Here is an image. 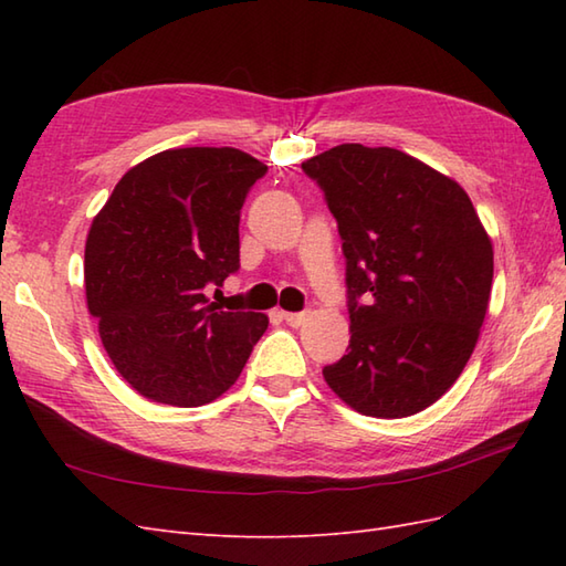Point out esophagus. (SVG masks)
<instances>
[{"label":"esophagus","mask_w":566,"mask_h":566,"mask_svg":"<svg viewBox=\"0 0 566 566\" xmlns=\"http://www.w3.org/2000/svg\"><path fill=\"white\" fill-rule=\"evenodd\" d=\"M306 311H284V314H282V318L286 321V323H290V326H302V323L306 321Z\"/></svg>","instance_id":"34e87169"}]
</instances>
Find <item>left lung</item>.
I'll return each mask as SVG.
<instances>
[{"mask_svg": "<svg viewBox=\"0 0 566 566\" xmlns=\"http://www.w3.org/2000/svg\"><path fill=\"white\" fill-rule=\"evenodd\" d=\"M338 223L350 345L323 367L355 411L403 418L448 391L482 328L494 250L467 191L394 148L343 143L302 163Z\"/></svg>", "mask_w": 566, "mask_h": 566, "instance_id": "1", "label": "left lung"}]
</instances>
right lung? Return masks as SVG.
Here are the masks:
<instances>
[{"instance_id": "obj_1", "label": "right lung", "mask_w": 566, "mask_h": 566, "mask_svg": "<svg viewBox=\"0 0 566 566\" xmlns=\"http://www.w3.org/2000/svg\"><path fill=\"white\" fill-rule=\"evenodd\" d=\"M264 175L268 165L235 148L163 150L130 167L92 221L90 314L118 375L146 399H219L268 331V316L207 298L240 270V209Z\"/></svg>"}]
</instances>
